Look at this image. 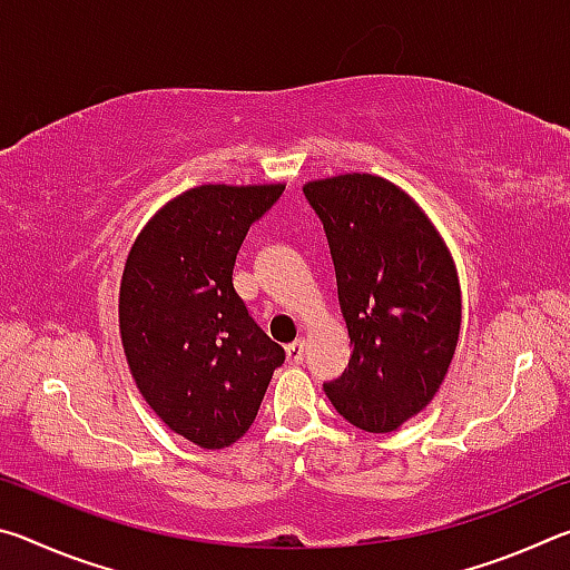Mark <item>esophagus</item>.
<instances>
[{
    "label": "esophagus",
    "instance_id": "esophagus-1",
    "mask_svg": "<svg viewBox=\"0 0 570 570\" xmlns=\"http://www.w3.org/2000/svg\"><path fill=\"white\" fill-rule=\"evenodd\" d=\"M304 350H306V340L304 336H298V340H294L292 344L286 346V356H288V362L292 364H298L304 360Z\"/></svg>",
    "mask_w": 570,
    "mask_h": 570
}]
</instances>
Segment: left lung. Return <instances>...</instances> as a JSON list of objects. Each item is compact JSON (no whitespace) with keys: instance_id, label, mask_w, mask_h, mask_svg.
Instances as JSON below:
<instances>
[{"instance_id":"1","label":"left lung","mask_w":570,"mask_h":570,"mask_svg":"<svg viewBox=\"0 0 570 570\" xmlns=\"http://www.w3.org/2000/svg\"><path fill=\"white\" fill-rule=\"evenodd\" d=\"M304 196L324 224L354 344L324 392L354 428L392 432L445 382L462 322L455 262L424 210L387 178L344 173L308 180Z\"/></svg>"}]
</instances>
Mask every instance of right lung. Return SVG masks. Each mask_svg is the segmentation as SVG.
Instances as JSON below:
<instances>
[{"instance_id":"1","label":"right lung","mask_w":570,"mask_h":570,"mask_svg":"<svg viewBox=\"0 0 570 570\" xmlns=\"http://www.w3.org/2000/svg\"><path fill=\"white\" fill-rule=\"evenodd\" d=\"M284 183H208L168 200L130 246L120 340L135 387L193 445H234L254 424L284 350L234 288L236 254Z\"/></svg>"}]
</instances>
